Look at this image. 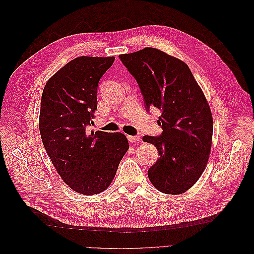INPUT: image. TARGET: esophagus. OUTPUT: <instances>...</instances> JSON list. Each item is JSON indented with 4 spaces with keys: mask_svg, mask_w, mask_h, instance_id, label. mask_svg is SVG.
<instances>
[{
    "mask_svg": "<svg viewBox=\"0 0 254 254\" xmlns=\"http://www.w3.org/2000/svg\"><path fill=\"white\" fill-rule=\"evenodd\" d=\"M127 138H128V140H129L130 142H132V143H134V142H137V141H139V140H140V137H139V136H132V135H128V136H127Z\"/></svg>",
    "mask_w": 254,
    "mask_h": 254,
    "instance_id": "1",
    "label": "esophagus"
}]
</instances>
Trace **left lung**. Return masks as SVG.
Returning <instances> with one entry per match:
<instances>
[{
    "instance_id": "left-lung-1",
    "label": "left lung",
    "mask_w": 254,
    "mask_h": 254,
    "mask_svg": "<svg viewBox=\"0 0 254 254\" xmlns=\"http://www.w3.org/2000/svg\"><path fill=\"white\" fill-rule=\"evenodd\" d=\"M119 58L136 80L145 110L161 111L162 133L142 137L160 156L148 178L164 193H184L200 178L211 150L213 121L204 93L184 62L156 48Z\"/></svg>"
}]
</instances>
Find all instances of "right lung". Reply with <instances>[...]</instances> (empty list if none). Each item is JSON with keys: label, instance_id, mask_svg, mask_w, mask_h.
Wrapping results in <instances>:
<instances>
[{"label": "right lung", "instance_id": "add662e5", "mask_svg": "<svg viewBox=\"0 0 254 254\" xmlns=\"http://www.w3.org/2000/svg\"><path fill=\"white\" fill-rule=\"evenodd\" d=\"M115 57L81 56L49 79L41 99L40 133L64 182L82 195H95L114 180L129 148L120 132L90 131L100 78Z\"/></svg>", "mask_w": 254, "mask_h": 254}]
</instances>
